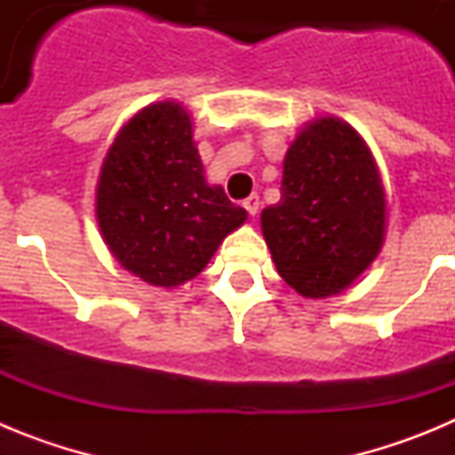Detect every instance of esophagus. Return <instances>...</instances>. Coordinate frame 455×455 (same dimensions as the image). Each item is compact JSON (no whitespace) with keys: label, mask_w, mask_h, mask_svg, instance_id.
<instances>
[{"label":"esophagus","mask_w":455,"mask_h":455,"mask_svg":"<svg viewBox=\"0 0 455 455\" xmlns=\"http://www.w3.org/2000/svg\"><path fill=\"white\" fill-rule=\"evenodd\" d=\"M243 207H246L248 214L257 216V212H259V196H257V193H251V196L243 200Z\"/></svg>","instance_id":"obj_1"}]
</instances>
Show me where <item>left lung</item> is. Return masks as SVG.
<instances>
[{"instance_id":"8db88e82","label":"left lung","mask_w":455,"mask_h":455,"mask_svg":"<svg viewBox=\"0 0 455 455\" xmlns=\"http://www.w3.org/2000/svg\"><path fill=\"white\" fill-rule=\"evenodd\" d=\"M262 232L277 273L305 299L339 293L373 262L385 193L371 152L347 123L321 118L296 136Z\"/></svg>"}]
</instances>
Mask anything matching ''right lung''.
Listing matches in <instances>:
<instances>
[{"instance_id":"1","label":"right lung","mask_w":455,"mask_h":455,"mask_svg":"<svg viewBox=\"0 0 455 455\" xmlns=\"http://www.w3.org/2000/svg\"><path fill=\"white\" fill-rule=\"evenodd\" d=\"M95 212L116 259L156 287L198 275L246 220V209L204 182L191 118L175 102L146 107L120 130L102 164Z\"/></svg>"}]
</instances>
